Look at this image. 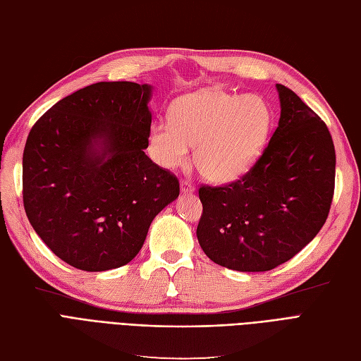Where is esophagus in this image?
Here are the masks:
<instances>
[{"instance_id": "34e87169", "label": "esophagus", "mask_w": 361, "mask_h": 361, "mask_svg": "<svg viewBox=\"0 0 361 361\" xmlns=\"http://www.w3.org/2000/svg\"><path fill=\"white\" fill-rule=\"evenodd\" d=\"M180 188H181V192H183V193H192V192L195 190V185H193L192 181H189V180H181Z\"/></svg>"}]
</instances>
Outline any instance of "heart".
Returning a JSON list of instances; mask_svg holds the SVG:
<instances>
[{
	"label": "heart",
	"instance_id": "b5f03b06",
	"mask_svg": "<svg viewBox=\"0 0 361 361\" xmlns=\"http://www.w3.org/2000/svg\"><path fill=\"white\" fill-rule=\"evenodd\" d=\"M270 127V111L255 94L202 90L172 103L169 121L148 133V153L165 169L183 166L193 147L201 176L214 183L238 178L258 157Z\"/></svg>",
	"mask_w": 361,
	"mask_h": 361
}]
</instances>
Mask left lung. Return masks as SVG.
Returning a JSON list of instances; mask_svg holds the SVG:
<instances>
[{
    "label": "left lung",
    "mask_w": 361,
    "mask_h": 361,
    "mask_svg": "<svg viewBox=\"0 0 361 361\" xmlns=\"http://www.w3.org/2000/svg\"><path fill=\"white\" fill-rule=\"evenodd\" d=\"M281 118L240 180L201 185L196 235L213 262L269 271L309 244L327 220L336 176L329 127L293 90L277 84Z\"/></svg>",
    "instance_id": "1"
}]
</instances>
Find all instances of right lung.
I'll return each mask as SVG.
<instances>
[{"mask_svg":"<svg viewBox=\"0 0 361 361\" xmlns=\"http://www.w3.org/2000/svg\"><path fill=\"white\" fill-rule=\"evenodd\" d=\"M151 87L97 82L46 111L22 157L31 226L58 258L84 271L130 262L178 178L145 154Z\"/></svg>","mask_w":361,"mask_h":361,"instance_id":"add662e5","label":"right lung"}]
</instances>
